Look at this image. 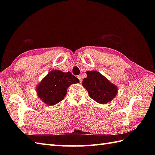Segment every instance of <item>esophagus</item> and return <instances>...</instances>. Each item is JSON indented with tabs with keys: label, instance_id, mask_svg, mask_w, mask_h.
<instances>
[{
	"label": "esophagus",
	"instance_id": "obj_1",
	"mask_svg": "<svg viewBox=\"0 0 155 155\" xmlns=\"http://www.w3.org/2000/svg\"><path fill=\"white\" fill-rule=\"evenodd\" d=\"M77 78H78V79H79V81H80V82L81 83L82 82V77L81 75H78V76H77Z\"/></svg>",
	"mask_w": 155,
	"mask_h": 155
}]
</instances>
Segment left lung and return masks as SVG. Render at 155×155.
Returning <instances> with one entry per match:
<instances>
[{
	"label": "left lung",
	"mask_w": 155,
	"mask_h": 155,
	"mask_svg": "<svg viewBox=\"0 0 155 155\" xmlns=\"http://www.w3.org/2000/svg\"><path fill=\"white\" fill-rule=\"evenodd\" d=\"M87 77L83 81V87L90 97L98 103L107 104L116 97L118 87L97 71H87Z\"/></svg>",
	"instance_id": "8db88e82"
}]
</instances>
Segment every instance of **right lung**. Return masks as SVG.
<instances>
[{"label":"right lung","mask_w":155,"mask_h":155,"mask_svg":"<svg viewBox=\"0 0 155 155\" xmlns=\"http://www.w3.org/2000/svg\"><path fill=\"white\" fill-rule=\"evenodd\" d=\"M78 83L79 80L71 72L53 70L42 78L36 87V91L42 103L48 106H53L64 98L70 85Z\"/></svg>","instance_id":"1"}]
</instances>
